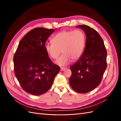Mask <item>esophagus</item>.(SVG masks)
Instances as JSON below:
<instances>
[{"label": "esophagus", "instance_id": "1", "mask_svg": "<svg viewBox=\"0 0 121 121\" xmlns=\"http://www.w3.org/2000/svg\"><path fill=\"white\" fill-rule=\"evenodd\" d=\"M65 69H66V68H65V67H61L60 68V69H61V71H62L65 70Z\"/></svg>", "mask_w": 121, "mask_h": 121}]
</instances>
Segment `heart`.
I'll use <instances>...</instances> for the list:
<instances>
[{
  "mask_svg": "<svg viewBox=\"0 0 121 121\" xmlns=\"http://www.w3.org/2000/svg\"><path fill=\"white\" fill-rule=\"evenodd\" d=\"M86 45V36L81 30H63L55 35L52 42L46 43L44 47L48 56L56 60V63L60 66L66 65L72 60H77L81 57Z\"/></svg>",
  "mask_w": 121,
  "mask_h": 121,
  "instance_id": "1",
  "label": "heart"
}]
</instances>
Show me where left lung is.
Returning a JSON list of instances; mask_svg holds the SVG:
<instances>
[{"label":"left lung","instance_id":"left-lung-1","mask_svg":"<svg viewBox=\"0 0 121 121\" xmlns=\"http://www.w3.org/2000/svg\"><path fill=\"white\" fill-rule=\"evenodd\" d=\"M86 36L85 50L81 57L72 66L69 79L72 89L80 93H86L99 85L107 67V52L98 32L85 25L77 26Z\"/></svg>","mask_w":121,"mask_h":121}]
</instances>
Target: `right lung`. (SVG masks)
<instances>
[{
	"mask_svg": "<svg viewBox=\"0 0 121 121\" xmlns=\"http://www.w3.org/2000/svg\"><path fill=\"white\" fill-rule=\"evenodd\" d=\"M54 30L33 29L22 39L14 54V71L18 81L24 91L34 95L46 93L60 70L48 57L44 47Z\"/></svg>",
	"mask_w": 121,
	"mask_h": 121,
	"instance_id": "1",
	"label": "right lung"
}]
</instances>
